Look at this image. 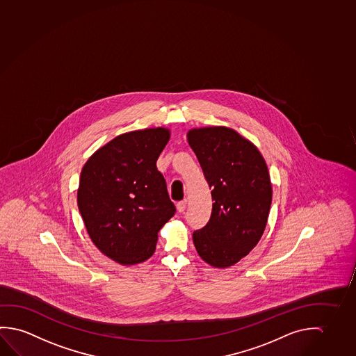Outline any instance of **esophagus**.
<instances>
[{"label": "esophagus", "instance_id": "34e87169", "mask_svg": "<svg viewBox=\"0 0 356 356\" xmlns=\"http://www.w3.org/2000/svg\"><path fill=\"white\" fill-rule=\"evenodd\" d=\"M186 205H188V202L186 200H181V202L177 204V209H178L179 213H183L186 209Z\"/></svg>", "mask_w": 356, "mask_h": 356}]
</instances>
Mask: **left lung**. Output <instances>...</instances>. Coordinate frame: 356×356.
Listing matches in <instances>:
<instances>
[{
    "label": "left lung",
    "mask_w": 356,
    "mask_h": 356,
    "mask_svg": "<svg viewBox=\"0 0 356 356\" xmlns=\"http://www.w3.org/2000/svg\"><path fill=\"white\" fill-rule=\"evenodd\" d=\"M186 137L214 200L209 222L194 232L193 243L208 265L227 268L265 232L272 202L268 168L259 148L230 127L192 129Z\"/></svg>",
    "instance_id": "left-lung-1"
}]
</instances>
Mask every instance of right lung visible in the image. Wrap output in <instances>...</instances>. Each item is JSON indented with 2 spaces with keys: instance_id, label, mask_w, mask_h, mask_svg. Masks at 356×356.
Returning <instances> with one entry per match:
<instances>
[{
  "instance_id": "right-lung-1",
  "label": "right lung",
  "mask_w": 356,
  "mask_h": 356,
  "mask_svg": "<svg viewBox=\"0 0 356 356\" xmlns=\"http://www.w3.org/2000/svg\"><path fill=\"white\" fill-rule=\"evenodd\" d=\"M170 131H131L100 147L80 173L78 207L91 241L120 265L148 260L159 232L175 215L156 162Z\"/></svg>"
}]
</instances>
